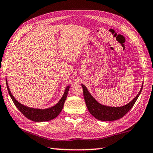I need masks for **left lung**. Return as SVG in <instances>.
<instances>
[{
	"label": "left lung",
	"instance_id": "8db88e82",
	"mask_svg": "<svg viewBox=\"0 0 153 153\" xmlns=\"http://www.w3.org/2000/svg\"><path fill=\"white\" fill-rule=\"evenodd\" d=\"M83 91V97L85 99V102L87 106L88 110H89L93 117L101 121H115L117 119L122 118L124 115L130 111V110L133 107L134 103L138 99L139 94H141L142 90L143 85L141 87L140 91L137 95V97L132 101L126 105L121 107H110L101 105L93 98V97L88 91L87 88L83 84H81Z\"/></svg>",
	"mask_w": 153,
	"mask_h": 153
}]
</instances>
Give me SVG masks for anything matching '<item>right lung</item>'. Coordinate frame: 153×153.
I'll use <instances>...</instances> for the list:
<instances>
[{
	"label": "right lung",
	"instance_id": "1",
	"mask_svg": "<svg viewBox=\"0 0 153 153\" xmlns=\"http://www.w3.org/2000/svg\"><path fill=\"white\" fill-rule=\"evenodd\" d=\"M6 84L9 94H10L11 98H12L13 102H14V105H16V107L21 111V113L25 117H27V119H30V120H32L33 121H36V122L47 121L56 118V117L59 114V113L61 112L62 109H63L64 103H65V99L67 98L68 93L70 89V86H68V87L66 88L63 97H62L60 101H59L56 105L52 106V107H51L50 108H48V109L41 110L29 108L27 107V106L23 105V104H21L19 102H18L16 99H15L14 97H13L12 93H11L10 88H9V86L7 85V79Z\"/></svg>",
	"mask_w": 153,
	"mask_h": 153
}]
</instances>
